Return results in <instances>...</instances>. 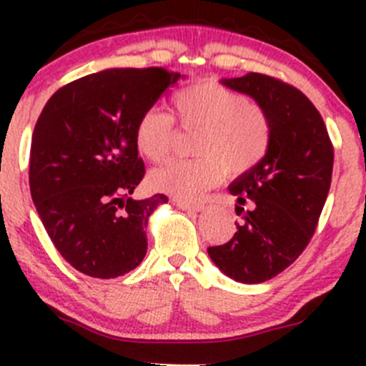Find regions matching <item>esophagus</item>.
Instances as JSON below:
<instances>
[{"instance_id": "1", "label": "esophagus", "mask_w": 366, "mask_h": 366, "mask_svg": "<svg viewBox=\"0 0 366 366\" xmlns=\"http://www.w3.org/2000/svg\"><path fill=\"white\" fill-rule=\"evenodd\" d=\"M175 205L179 207L180 210H187V212H200V210H204V205L187 204V202H182V200H177Z\"/></svg>"}]
</instances>
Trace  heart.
<instances>
[{"mask_svg":"<svg viewBox=\"0 0 366 366\" xmlns=\"http://www.w3.org/2000/svg\"><path fill=\"white\" fill-rule=\"evenodd\" d=\"M173 117L184 127H200L197 142L198 159H172L150 177L157 191L184 202L200 200L216 186L224 172L239 175L257 166L265 156L271 139L267 114L239 92L216 81H200L175 92ZM173 118L157 108L139 114L134 142L139 154L159 162L172 149Z\"/></svg>","mask_w":366,"mask_h":366,"instance_id":"obj_1","label":"heart"}]
</instances>
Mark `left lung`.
I'll return each mask as SVG.
<instances>
[{"label": "left lung", "instance_id": "1", "mask_svg": "<svg viewBox=\"0 0 366 366\" xmlns=\"http://www.w3.org/2000/svg\"><path fill=\"white\" fill-rule=\"evenodd\" d=\"M221 83L249 95L271 125L265 156L228 186L242 216L237 232L207 249L228 278L252 285L285 271L308 246L330 193L333 145L320 113L297 88L257 72Z\"/></svg>", "mask_w": 366, "mask_h": 366}]
</instances>
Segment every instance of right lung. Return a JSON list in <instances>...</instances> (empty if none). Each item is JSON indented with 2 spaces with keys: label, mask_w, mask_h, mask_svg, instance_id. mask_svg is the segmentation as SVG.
I'll list each match as a JSON object with an SVG mask.
<instances>
[{
  "label": "right lung",
  "mask_w": 366,
  "mask_h": 366,
  "mask_svg": "<svg viewBox=\"0 0 366 366\" xmlns=\"http://www.w3.org/2000/svg\"><path fill=\"white\" fill-rule=\"evenodd\" d=\"M179 72L106 69L65 84L36 120L29 191L54 248L83 274L117 278L147 254L149 216L164 194L132 200L145 177L134 129Z\"/></svg>",
  "instance_id": "right-lung-1"
}]
</instances>
